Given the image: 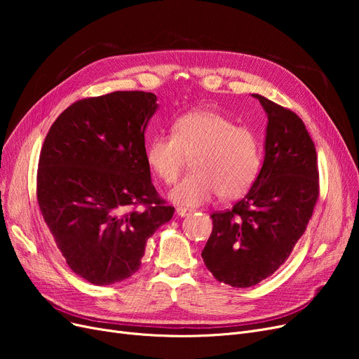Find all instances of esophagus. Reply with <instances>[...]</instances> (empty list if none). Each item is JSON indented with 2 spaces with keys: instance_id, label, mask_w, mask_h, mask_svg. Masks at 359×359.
<instances>
[{
  "instance_id": "34e87169",
  "label": "esophagus",
  "mask_w": 359,
  "mask_h": 359,
  "mask_svg": "<svg viewBox=\"0 0 359 359\" xmlns=\"http://www.w3.org/2000/svg\"><path fill=\"white\" fill-rule=\"evenodd\" d=\"M193 212V210H189V208H182V206H178L177 208V214L180 217H186V215H190Z\"/></svg>"
}]
</instances>
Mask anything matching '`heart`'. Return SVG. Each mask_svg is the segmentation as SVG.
Instances as JSON below:
<instances>
[{
    "mask_svg": "<svg viewBox=\"0 0 359 359\" xmlns=\"http://www.w3.org/2000/svg\"><path fill=\"white\" fill-rule=\"evenodd\" d=\"M191 158L193 172L170 191L177 205L196 206L219 194L243 198L262 168V147L253 130L236 126L214 109H196L175 119L172 135L157 133L147 145L149 169L165 184H175Z\"/></svg>",
    "mask_w": 359,
    "mask_h": 359,
    "instance_id": "obj_1",
    "label": "heart"
}]
</instances>
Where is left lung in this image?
Returning <instances> with one entry per match:
<instances>
[{
	"label": "left lung",
	"mask_w": 359,
	"mask_h": 359,
	"mask_svg": "<svg viewBox=\"0 0 359 359\" xmlns=\"http://www.w3.org/2000/svg\"><path fill=\"white\" fill-rule=\"evenodd\" d=\"M268 115L265 158L255 186L231 210L212 212L202 259L232 287H250L274 274L306 232L319 198L318 156L302 119L253 94Z\"/></svg>",
	"instance_id": "8db88e82"
}]
</instances>
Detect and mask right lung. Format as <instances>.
<instances>
[{
	"instance_id": "right-lung-1",
	"label": "right lung",
	"mask_w": 359,
	"mask_h": 359,
	"mask_svg": "<svg viewBox=\"0 0 359 359\" xmlns=\"http://www.w3.org/2000/svg\"><path fill=\"white\" fill-rule=\"evenodd\" d=\"M156 102L145 91L78 100L43 142L41 215L70 269L93 285L133 276L148 238L175 211L158 196L147 163L144 135Z\"/></svg>"
}]
</instances>
